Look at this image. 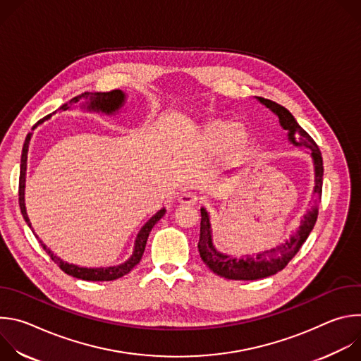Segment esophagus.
Here are the masks:
<instances>
[{
	"instance_id": "esophagus-1",
	"label": "esophagus",
	"mask_w": 361,
	"mask_h": 361,
	"mask_svg": "<svg viewBox=\"0 0 361 361\" xmlns=\"http://www.w3.org/2000/svg\"><path fill=\"white\" fill-rule=\"evenodd\" d=\"M178 202L180 204H188V205H194L198 202V197L194 192H183L178 197Z\"/></svg>"
}]
</instances>
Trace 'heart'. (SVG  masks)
<instances>
[{
    "label": "heart",
    "mask_w": 361,
    "mask_h": 361,
    "mask_svg": "<svg viewBox=\"0 0 361 361\" xmlns=\"http://www.w3.org/2000/svg\"><path fill=\"white\" fill-rule=\"evenodd\" d=\"M195 141L204 151H220V157L231 163L247 152L252 137L250 130L243 124H235L226 118H213L198 126Z\"/></svg>",
    "instance_id": "heart-1"
}]
</instances>
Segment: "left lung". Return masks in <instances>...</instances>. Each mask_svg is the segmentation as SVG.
Segmentation results:
<instances>
[{"mask_svg": "<svg viewBox=\"0 0 361 361\" xmlns=\"http://www.w3.org/2000/svg\"><path fill=\"white\" fill-rule=\"evenodd\" d=\"M263 106L270 109L280 121V126L284 131H287L288 141L295 147H305L310 154L314 166V202L312 209H308L302 216L298 228L295 233L290 235L286 243L280 247L273 248L266 252H259L255 255H243L240 259L230 254L221 252L216 248L213 243V228L210 223V214L204 207L201 209V223H200V241L198 251L201 260L217 276L228 279V280H259L270 277L279 271H281L298 252L307 237L310 235L314 228L317 216H319V202L322 200V188H323V159L322 152L314 142V140L308 135L295 121L293 114L284 109L283 106L271 99H266L257 97Z\"/></svg>", "mask_w": 361, "mask_h": 361, "instance_id": "left-lung-1", "label": "left lung"}]
</instances>
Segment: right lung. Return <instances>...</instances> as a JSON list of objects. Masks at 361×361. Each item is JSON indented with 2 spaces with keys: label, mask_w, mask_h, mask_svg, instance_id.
I'll use <instances>...</instances> for the list:
<instances>
[{
  "label": "right lung",
  "mask_w": 361,
  "mask_h": 361,
  "mask_svg": "<svg viewBox=\"0 0 361 361\" xmlns=\"http://www.w3.org/2000/svg\"><path fill=\"white\" fill-rule=\"evenodd\" d=\"M80 98H84L85 101L81 104V109H85L88 111H94V113H102V114H107V116H113L116 113H118L127 101V95L121 91V90H114L110 92H84L80 95ZM77 98H73L70 102H66L63 104L59 110L61 111H67L71 109L73 102H77ZM49 116H47L44 120H48ZM41 123V121H39ZM38 123V124H39ZM37 124V126H38ZM34 126V128L37 127ZM32 128V130H34ZM32 133H30L25 138L24 147H23V154H21V167H20V209L23 213V217L25 220V223L28 224V227L32 230L31 227V221L27 216V209H25V174H27V159H28V147H30V141H31ZM166 214V209L159 210L156 214H154L138 231L135 241H134V248H133V254L130 255V259L126 260L121 264L117 266H109V267H80L77 264H71L64 262L63 259L57 254H54L51 251L39 238L38 235L34 233V235L39 240L42 248L45 250V252L51 257V260H53L64 273H67L68 276H73L75 279L80 280H85V281H111V280H117L126 274H128L141 260V257L144 254L145 250V244H147V238L149 235L151 228L156 226L160 219Z\"/></svg>",
  "instance_id": "right-lung-1"
}]
</instances>
